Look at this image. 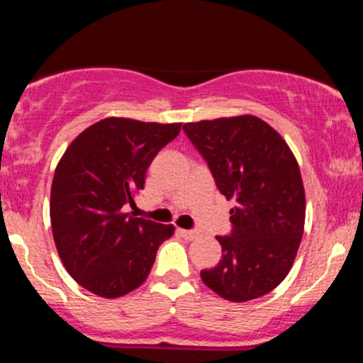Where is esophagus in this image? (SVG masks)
<instances>
[{"label":"esophagus","instance_id":"esophagus-1","mask_svg":"<svg viewBox=\"0 0 363 363\" xmlns=\"http://www.w3.org/2000/svg\"><path fill=\"white\" fill-rule=\"evenodd\" d=\"M177 234L181 235V237H184V239H187V240H194V239H198V232L196 230H186V228H179L177 230Z\"/></svg>","mask_w":363,"mask_h":363}]
</instances>
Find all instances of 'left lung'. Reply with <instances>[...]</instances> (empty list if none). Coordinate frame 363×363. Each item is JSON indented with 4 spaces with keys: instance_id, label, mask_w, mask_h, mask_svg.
<instances>
[{
    "instance_id": "obj_1",
    "label": "left lung",
    "mask_w": 363,
    "mask_h": 363,
    "mask_svg": "<svg viewBox=\"0 0 363 363\" xmlns=\"http://www.w3.org/2000/svg\"><path fill=\"white\" fill-rule=\"evenodd\" d=\"M230 210L232 234L216 237L222 259L201 280L225 301L247 302L289 274L306 223L301 169L286 141L256 116L186 123Z\"/></svg>"
}]
</instances>
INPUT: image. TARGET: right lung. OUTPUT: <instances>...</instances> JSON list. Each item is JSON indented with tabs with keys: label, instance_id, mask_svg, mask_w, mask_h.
Listing matches in <instances>:
<instances>
[{
	"label": "right lung",
	"instance_id": "obj_1",
	"mask_svg": "<svg viewBox=\"0 0 363 363\" xmlns=\"http://www.w3.org/2000/svg\"><path fill=\"white\" fill-rule=\"evenodd\" d=\"M181 126L106 118L61 157L49 205L54 244L66 272L91 294L118 298L138 289L176 230L135 218L124 206L135 205L150 164Z\"/></svg>",
	"mask_w": 363,
	"mask_h": 363
}]
</instances>
